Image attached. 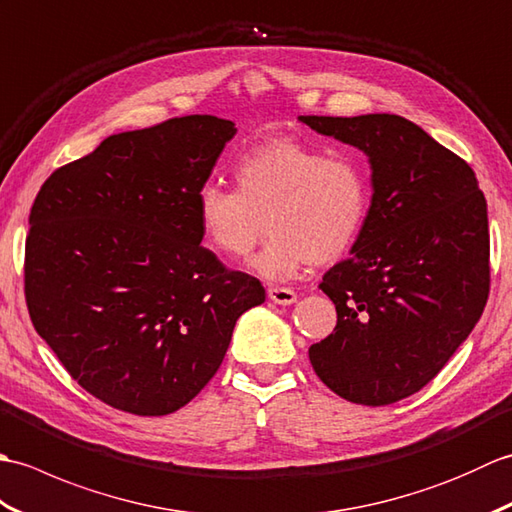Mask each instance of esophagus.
I'll list each match as a JSON object with an SVG mask.
<instances>
[{"mask_svg": "<svg viewBox=\"0 0 512 512\" xmlns=\"http://www.w3.org/2000/svg\"><path fill=\"white\" fill-rule=\"evenodd\" d=\"M268 299L273 303H279V306H290V303L297 301V292L290 290V288L270 286L268 288Z\"/></svg>", "mask_w": 512, "mask_h": 512, "instance_id": "obj_1", "label": "esophagus"}]
</instances>
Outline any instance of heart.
Segmentation results:
<instances>
[{
    "mask_svg": "<svg viewBox=\"0 0 512 512\" xmlns=\"http://www.w3.org/2000/svg\"><path fill=\"white\" fill-rule=\"evenodd\" d=\"M235 191L204 184L195 220L204 242L242 259L268 224V242L250 268L268 281L295 277L306 264H330L361 235L372 191L363 162L297 138H275L248 151L233 171Z\"/></svg>",
    "mask_w": 512,
    "mask_h": 512,
    "instance_id": "obj_1",
    "label": "heart"
}]
</instances>
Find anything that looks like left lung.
I'll list each match as a JSON object with an SVG mask.
<instances>
[{
	"mask_svg": "<svg viewBox=\"0 0 512 512\" xmlns=\"http://www.w3.org/2000/svg\"><path fill=\"white\" fill-rule=\"evenodd\" d=\"M361 149L372 204L350 257L323 275L334 332L308 354L334 394L391 405L416 394L480 321L491 284L486 200L473 169L396 114L299 116Z\"/></svg>",
	"mask_w": 512,
	"mask_h": 512,
	"instance_id": "left-lung-1",
	"label": "left lung"
}]
</instances>
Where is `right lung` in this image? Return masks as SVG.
I'll return each mask as SVG.
<instances>
[{
  "label": "right lung",
  "mask_w": 512,
  "mask_h": 512,
  "mask_svg": "<svg viewBox=\"0 0 512 512\" xmlns=\"http://www.w3.org/2000/svg\"><path fill=\"white\" fill-rule=\"evenodd\" d=\"M235 123L193 114L105 138L30 209L26 303L37 334L105 405L167 416L215 376L259 279L200 246L195 195Z\"/></svg>",
  "instance_id": "1"
}]
</instances>
